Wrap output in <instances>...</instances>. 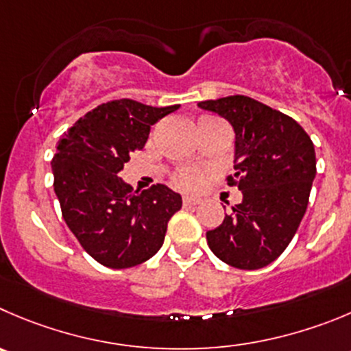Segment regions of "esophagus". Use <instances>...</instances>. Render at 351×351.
Masks as SVG:
<instances>
[{
	"instance_id": "obj_1",
	"label": "esophagus",
	"mask_w": 351,
	"mask_h": 351,
	"mask_svg": "<svg viewBox=\"0 0 351 351\" xmlns=\"http://www.w3.org/2000/svg\"><path fill=\"white\" fill-rule=\"evenodd\" d=\"M199 203L198 198H193V196H184L182 198V205L186 206V208H189V206H196Z\"/></svg>"
}]
</instances>
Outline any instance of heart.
Here are the masks:
<instances>
[{
	"label": "heart",
	"mask_w": 351,
	"mask_h": 351,
	"mask_svg": "<svg viewBox=\"0 0 351 351\" xmlns=\"http://www.w3.org/2000/svg\"><path fill=\"white\" fill-rule=\"evenodd\" d=\"M173 184L184 191H196L203 184V173L196 169H181L173 176Z\"/></svg>",
	"instance_id": "b5f03b06"
}]
</instances>
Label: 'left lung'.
Listing matches in <instances>:
<instances>
[{
    "mask_svg": "<svg viewBox=\"0 0 351 351\" xmlns=\"http://www.w3.org/2000/svg\"><path fill=\"white\" fill-rule=\"evenodd\" d=\"M198 106L234 129V176L243 202L206 232L217 258L255 270L278 258L295 236L315 179V149L296 120L248 96H226Z\"/></svg>",
    "mask_w": 351,
    "mask_h": 351,
    "instance_id": "obj_1",
    "label": "left lung"
}]
</instances>
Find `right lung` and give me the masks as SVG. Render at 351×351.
<instances>
[{
  "mask_svg": "<svg viewBox=\"0 0 351 351\" xmlns=\"http://www.w3.org/2000/svg\"><path fill=\"white\" fill-rule=\"evenodd\" d=\"M178 108L115 99L86 113L60 138L51 170L63 220L101 265L128 269L152 258L170 217L181 210V195L167 186L139 193L119 178L153 123Z\"/></svg>",
  "mask_w": 351,
  "mask_h": 351,
  "instance_id": "obj_1",
  "label": "right lung"
}]
</instances>
